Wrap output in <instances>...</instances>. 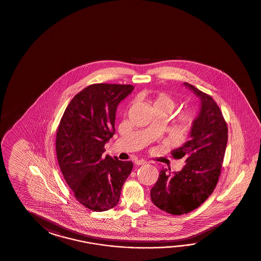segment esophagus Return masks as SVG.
Returning <instances> with one entry per match:
<instances>
[{"mask_svg": "<svg viewBox=\"0 0 261 261\" xmlns=\"http://www.w3.org/2000/svg\"><path fill=\"white\" fill-rule=\"evenodd\" d=\"M134 164H136V165H142V164H146V162L145 160H136L134 162Z\"/></svg>", "mask_w": 261, "mask_h": 261, "instance_id": "esophagus-1", "label": "esophagus"}]
</instances>
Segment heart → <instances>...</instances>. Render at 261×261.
Segmentation results:
<instances>
[{"mask_svg": "<svg viewBox=\"0 0 261 261\" xmlns=\"http://www.w3.org/2000/svg\"><path fill=\"white\" fill-rule=\"evenodd\" d=\"M151 104L153 110L164 109L168 113L172 112L176 107V101L168 95L163 93L153 97L151 99ZM194 120V113L191 110H185L178 115L176 120V126L181 132H187L189 128L192 127Z\"/></svg>", "mask_w": 261, "mask_h": 261, "instance_id": "heart-1", "label": "heart"}]
</instances>
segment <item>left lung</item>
Masks as SVG:
<instances>
[{"instance_id":"8db88e82","label":"left lung","mask_w":261,"mask_h":261,"mask_svg":"<svg viewBox=\"0 0 261 261\" xmlns=\"http://www.w3.org/2000/svg\"><path fill=\"white\" fill-rule=\"evenodd\" d=\"M184 85L201 101L190 139L171 152L175 159H183L186 163L178 172L162 170L150 191L153 204L173 215L194 211L212 194L221 174L228 138L226 122L214 99L194 85Z\"/></svg>"}]
</instances>
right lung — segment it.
I'll return each mask as SVG.
<instances>
[{
  "mask_svg": "<svg viewBox=\"0 0 261 261\" xmlns=\"http://www.w3.org/2000/svg\"><path fill=\"white\" fill-rule=\"evenodd\" d=\"M130 85L95 84L73 97L56 134V155L75 198L94 212L117 205L134 164L103 156L104 145L115 134L116 108Z\"/></svg>",
  "mask_w": 261,
  "mask_h": 261,
  "instance_id": "add662e5",
  "label": "right lung"
}]
</instances>
